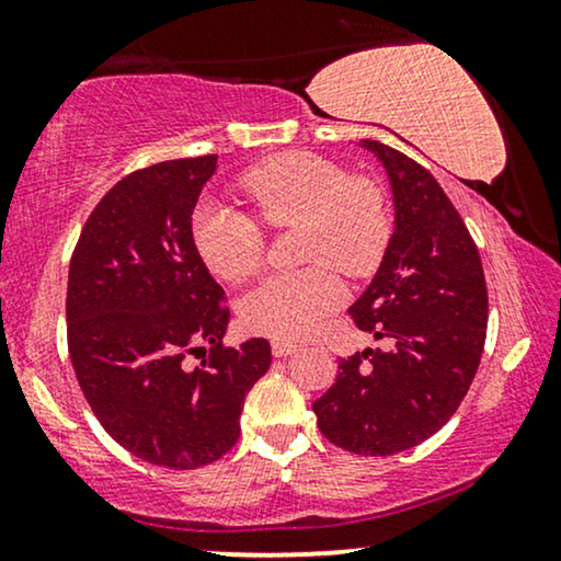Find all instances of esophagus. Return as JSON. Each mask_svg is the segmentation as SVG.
<instances>
[{
	"label": "esophagus",
	"mask_w": 561,
	"mask_h": 561,
	"mask_svg": "<svg viewBox=\"0 0 561 561\" xmlns=\"http://www.w3.org/2000/svg\"><path fill=\"white\" fill-rule=\"evenodd\" d=\"M271 350H273L275 357H290V355H296L298 350H301V344L288 342V340H273Z\"/></svg>",
	"instance_id": "obj_1"
}]
</instances>
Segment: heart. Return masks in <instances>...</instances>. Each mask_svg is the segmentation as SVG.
Segmentation results:
<instances>
[{
  "label": "heart",
  "mask_w": 561,
  "mask_h": 561,
  "mask_svg": "<svg viewBox=\"0 0 561 561\" xmlns=\"http://www.w3.org/2000/svg\"><path fill=\"white\" fill-rule=\"evenodd\" d=\"M242 191L267 225H301L304 260L319 263L278 273L248 290L240 304L244 327L271 336H304L336 309L344 275L363 278L380 265L390 242V211L382 191L317 152H283L244 173ZM194 242L204 263L229 283L248 280L263 265L260 221L240 206L209 198L194 214Z\"/></svg>",
  "instance_id": "obj_1"
}]
</instances>
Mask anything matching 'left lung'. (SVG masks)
Masks as SVG:
<instances>
[{"label": "left lung", "mask_w": 561, "mask_h": 561, "mask_svg": "<svg viewBox=\"0 0 561 561\" xmlns=\"http://www.w3.org/2000/svg\"><path fill=\"white\" fill-rule=\"evenodd\" d=\"M357 145L386 171L396 214L378 273L350 313L393 347L340 359L313 413L336 447L386 457L455 416L485 347L488 288L480 252L434 175L378 140Z\"/></svg>", "instance_id": "left-lung-1"}]
</instances>
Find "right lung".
Returning a JSON list of instances; mask_svg holds the SVG:
<instances>
[{
    "label": "right lung",
    "mask_w": 561,
    "mask_h": 561,
    "mask_svg": "<svg viewBox=\"0 0 561 561\" xmlns=\"http://www.w3.org/2000/svg\"><path fill=\"white\" fill-rule=\"evenodd\" d=\"M217 160H165L122 179L68 267V352L91 411L127 451L171 470L234 447L244 396L271 367L260 336L221 347L225 290L194 242L191 217ZM196 351L210 355L188 371Z\"/></svg>",
    "instance_id": "1"
}]
</instances>
